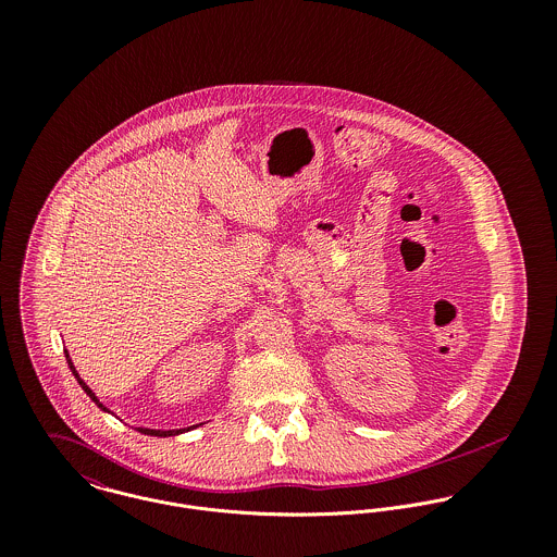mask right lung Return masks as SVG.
Here are the masks:
<instances>
[{"label":"right lung","mask_w":557,"mask_h":557,"mask_svg":"<svg viewBox=\"0 0 557 557\" xmlns=\"http://www.w3.org/2000/svg\"><path fill=\"white\" fill-rule=\"evenodd\" d=\"M64 354H66V362H69V367H71V371H73V375H75V380L79 382L81 388H83V393L87 395V397L91 398L104 413H111L113 416V411H109L102 403H100V398L96 397L94 393H91V388L81 380L79 373H77V369H75V364H73V360H71V354H69V349H64ZM199 424H193V426H182V429H148V426H137V431L139 433H144V435H152V437H173V435H182V433H186V431H193V429H197Z\"/></svg>","instance_id":"1"}]
</instances>
